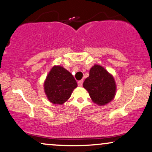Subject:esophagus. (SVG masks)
<instances>
[{"mask_svg": "<svg viewBox=\"0 0 152 152\" xmlns=\"http://www.w3.org/2000/svg\"><path fill=\"white\" fill-rule=\"evenodd\" d=\"M83 80H81V81H78V86H83Z\"/></svg>", "mask_w": 152, "mask_h": 152, "instance_id": "obj_1", "label": "esophagus"}]
</instances>
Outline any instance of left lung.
<instances>
[{"instance_id": "8db88e82", "label": "left lung", "mask_w": 152, "mask_h": 152, "mask_svg": "<svg viewBox=\"0 0 152 152\" xmlns=\"http://www.w3.org/2000/svg\"><path fill=\"white\" fill-rule=\"evenodd\" d=\"M83 86L88 91L94 103L103 105L113 99L116 91L114 78L100 65L91 69L89 76L86 78Z\"/></svg>"}]
</instances>
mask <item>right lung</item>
Here are the masks:
<instances>
[{
    "instance_id": "add662e5",
    "label": "right lung",
    "mask_w": 152,
    "mask_h": 152,
    "mask_svg": "<svg viewBox=\"0 0 152 152\" xmlns=\"http://www.w3.org/2000/svg\"><path fill=\"white\" fill-rule=\"evenodd\" d=\"M44 87L49 101L61 105L70 98L74 89L77 87V83L69 71L55 66L47 75Z\"/></svg>"
}]
</instances>
